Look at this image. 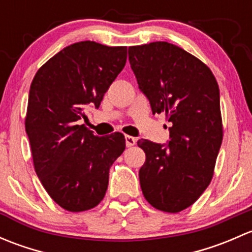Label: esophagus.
<instances>
[{
    "label": "esophagus",
    "instance_id": "34e87169",
    "mask_svg": "<svg viewBox=\"0 0 252 252\" xmlns=\"http://www.w3.org/2000/svg\"><path fill=\"white\" fill-rule=\"evenodd\" d=\"M136 144V139L133 138V136L126 135V147H131Z\"/></svg>",
    "mask_w": 252,
    "mask_h": 252
}]
</instances>
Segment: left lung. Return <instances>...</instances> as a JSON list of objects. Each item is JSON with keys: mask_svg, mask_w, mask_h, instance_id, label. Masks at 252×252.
I'll return each instance as SVG.
<instances>
[{"mask_svg": "<svg viewBox=\"0 0 252 252\" xmlns=\"http://www.w3.org/2000/svg\"><path fill=\"white\" fill-rule=\"evenodd\" d=\"M129 62L152 113L166 114L168 145L138 141L146 155L139 171L150 205L177 213L210 185L223 139L220 89L204 62L164 41L129 47Z\"/></svg>", "mask_w": 252, "mask_h": 252, "instance_id": "obj_1", "label": "left lung"}]
</instances>
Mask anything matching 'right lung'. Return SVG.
I'll use <instances>...</instances> for the list:
<instances>
[{"instance_id":"right-lung-1","label":"right lung","mask_w":252,"mask_h":252,"mask_svg":"<svg viewBox=\"0 0 252 252\" xmlns=\"http://www.w3.org/2000/svg\"><path fill=\"white\" fill-rule=\"evenodd\" d=\"M126 62V47L80 41L47 61L30 85L25 130L34 168L51 199L69 212L102 201L113 162L123 154L122 133L94 135L79 126Z\"/></svg>"}]
</instances>
